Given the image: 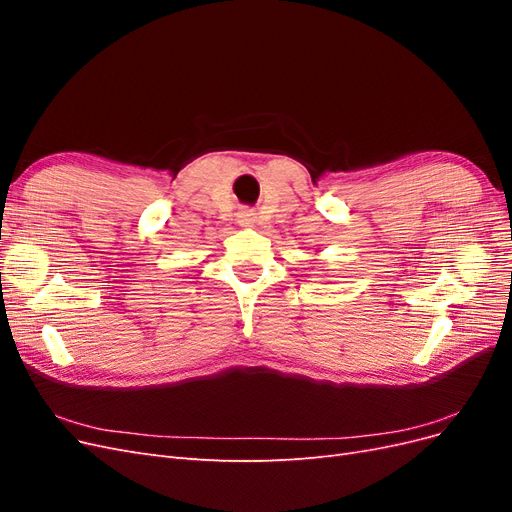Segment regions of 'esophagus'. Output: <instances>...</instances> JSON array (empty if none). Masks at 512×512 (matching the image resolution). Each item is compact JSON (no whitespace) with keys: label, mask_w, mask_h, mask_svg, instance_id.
<instances>
[{"label":"esophagus","mask_w":512,"mask_h":512,"mask_svg":"<svg viewBox=\"0 0 512 512\" xmlns=\"http://www.w3.org/2000/svg\"><path fill=\"white\" fill-rule=\"evenodd\" d=\"M237 220H239V224H241V226L252 228V226L256 224V213H254L252 209H243V211H239Z\"/></svg>","instance_id":"obj_1"}]
</instances>
